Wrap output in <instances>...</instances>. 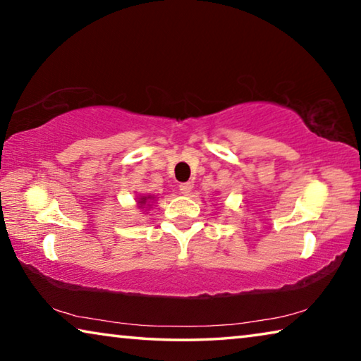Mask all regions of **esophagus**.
<instances>
[{"label": "esophagus", "instance_id": "34e87169", "mask_svg": "<svg viewBox=\"0 0 361 361\" xmlns=\"http://www.w3.org/2000/svg\"><path fill=\"white\" fill-rule=\"evenodd\" d=\"M191 189H192L191 183H181V185H180V192L185 194V195H188L189 192H191Z\"/></svg>", "mask_w": 361, "mask_h": 361}]
</instances>
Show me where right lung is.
Instances as JSON below:
<instances>
[{
  "label": "right lung",
  "instance_id": "obj_1",
  "mask_svg": "<svg viewBox=\"0 0 361 361\" xmlns=\"http://www.w3.org/2000/svg\"><path fill=\"white\" fill-rule=\"evenodd\" d=\"M152 199H154L152 195H142L138 200V205L142 207V209H145V205H149V200H152Z\"/></svg>",
  "mask_w": 361,
  "mask_h": 361
}]
</instances>
